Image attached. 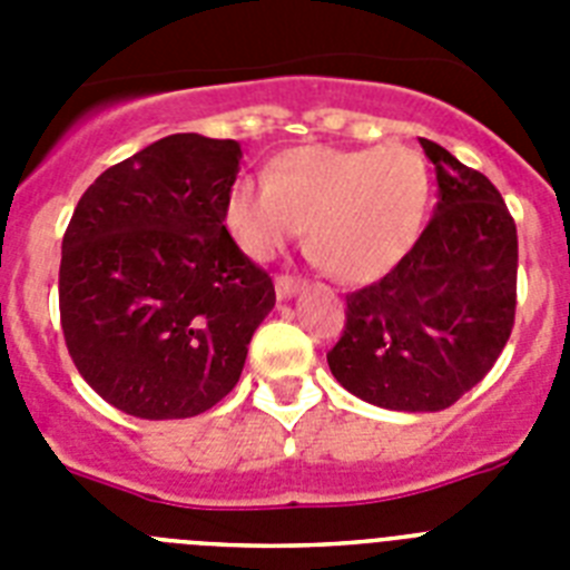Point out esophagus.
<instances>
[{
	"mask_svg": "<svg viewBox=\"0 0 570 570\" xmlns=\"http://www.w3.org/2000/svg\"><path fill=\"white\" fill-rule=\"evenodd\" d=\"M274 285H276V296H279V299H291V296L299 294L302 291V282L296 279V276H288V274L276 276Z\"/></svg>",
	"mask_w": 570,
	"mask_h": 570,
	"instance_id": "1",
	"label": "esophagus"
}]
</instances>
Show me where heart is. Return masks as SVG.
<instances>
[{"instance_id":"b5f03b06","label":"heart","mask_w":570,"mask_h":570,"mask_svg":"<svg viewBox=\"0 0 570 570\" xmlns=\"http://www.w3.org/2000/svg\"><path fill=\"white\" fill-rule=\"evenodd\" d=\"M431 179L405 145L285 150L265 183L239 179L225 199V223L250 259H271L308 225L316 259L345 282L391 274L425 223Z\"/></svg>"}]
</instances>
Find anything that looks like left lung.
<instances>
[{"mask_svg": "<svg viewBox=\"0 0 570 570\" xmlns=\"http://www.w3.org/2000/svg\"><path fill=\"white\" fill-rule=\"evenodd\" d=\"M434 216L391 274L347 294L328 365L345 391L387 411H442L500 360L517 314V225L500 190L442 145Z\"/></svg>", "mask_w": 570, "mask_h": 570, "instance_id": "8db88e82", "label": "left lung"}]
</instances>
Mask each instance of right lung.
Here are the masks:
<instances>
[{"instance_id":"1","label":"right lung","mask_w":570,"mask_h":570,"mask_svg":"<svg viewBox=\"0 0 570 570\" xmlns=\"http://www.w3.org/2000/svg\"><path fill=\"white\" fill-rule=\"evenodd\" d=\"M234 139L174 134L105 170L62 236L68 354L105 402L188 420L228 396L271 314V276L225 228Z\"/></svg>"}]
</instances>
